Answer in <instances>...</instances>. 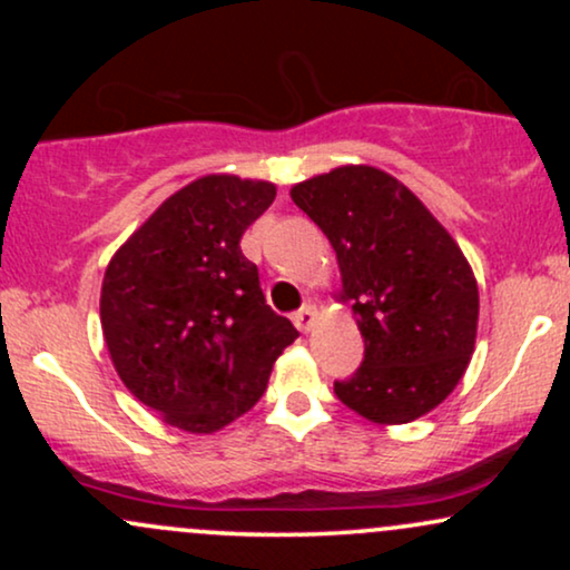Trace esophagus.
I'll return each instance as SVG.
<instances>
[{"label": "esophagus", "instance_id": "34e87169", "mask_svg": "<svg viewBox=\"0 0 570 570\" xmlns=\"http://www.w3.org/2000/svg\"><path fill=\"white\" fill-rule=\"evenodd\" d=\"M313 322H316V307H313L311 303L303 305L297 313H294V324H297L299 332L311 330Z\"/></svg>", "mask_w": 570, "mask_h": 570}]
</instances>
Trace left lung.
I'll list each match as a JSON object with an SVG mask.
<instances>
[{"label": "left lung", "instance_id": "obj_1", "mask_svg": "<svg viewBox=\"0 0 570 570\" xmlns=\"http://www.w3.org/2000/svg\"><path fill=\"white\" fill-rule=\"evenodd\" d=\"M337 252L364 358L335 394L372 423L426 415L469 367L480 292L450 233L394 176L343 166L292 187Z\"/></svg>", "mask_w": 570, "mask_h": 570}]
</instances>
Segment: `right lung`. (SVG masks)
I'll return each mask as SVG.
<instances>
[{"label": "right lung", "instance_id": "add662e5", "mask_svg": "<svg viewBox=\"0 0 570 570\" xmlns=\"http://www.w3.org/2000/svg\"><path fill=\"white\" fill-rule=\"evenodd\" d=\"M276 198L271 181L203 176L171 195L115 254L101 326L126 389L193 434H212L265 394L299 337L259 289L240 238Z\"/></svg>", "mask_w": 570, "mask_h": 570}]
</instances>
